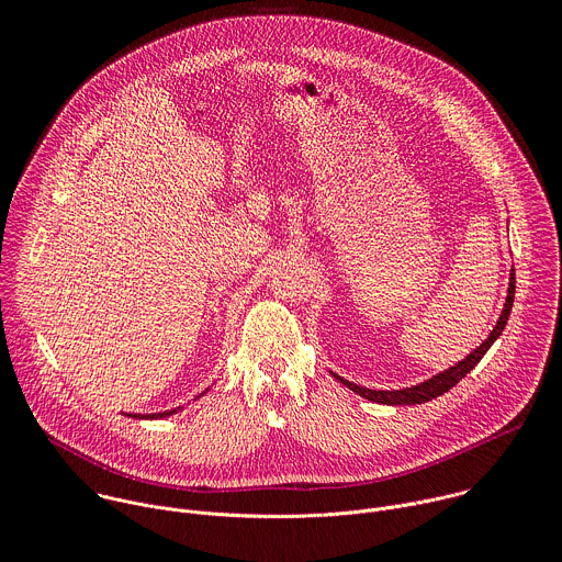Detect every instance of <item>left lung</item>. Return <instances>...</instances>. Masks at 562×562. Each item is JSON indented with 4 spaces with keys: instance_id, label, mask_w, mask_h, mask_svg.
Masks as SVG:
<instances>
[{
    "instance_id": "1",
    "label": "left lung",
    "mask_w": 562,
    "mask_h": 562,
    "mask_svg": "<svg viewBox=\"0 0 562 562\" xmlns=\"http://www.w3.org/2000/svg\"><path fill=\"white\" fill-rule=\"evenodd\" d=\"M514 293H516V273L512 269V276H509V289H507V300H505V308L498 317V323L494 327V331L490 334V338L480 345L477 349H473L464 360H460L456 367H449L445 369L442 373L416 384V386H407V389H393V391H375V389H367V386H360V384H353L340 375H336L331 371V375L336 380H340L345 386H349L351 391H356L358 395L371 400V403H378V405H391V407H400V405H423V403H429V400L447 393L451 386H456L480 360H483V356L490 351V347L501 338L507 319H509V313H512V304H514Z\"/></svg>"
}]
</instances>
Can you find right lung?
Wrapping results in <instances>:
<instances>
[{
  "label": "right lung",
  "instance_id": "1",
  "mask_svg": "<svg viewBox=\"0 0 562 562\" xmlns=\"http://www.w3.org/2000/svg\"><path fill=\"white\" fill-rule=\"evenodd\" d=\"M202 395H204V393H202ZM178 409H180V407H178ZM178 409H171V412H162V414H148V416H139V414H135V416H133V414H131V418H150V420H153V418H167V416L176 414Z\"/></svg>",
  "mask_w": 562,
  "mask_h": 562
}]
</instances>
